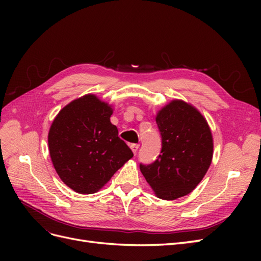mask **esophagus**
Instances as JSON below:
<instances>
[{"label":"esophagus","instance_id":"obj_1","mask_svg":"<svg viewBox=\"0 0 261 261\" xmlns=\"http://www.w3.org/2000/svg\"><path fill=\"white\" fill-rule=\"evenodd\" d=\"M130 149H132V151L136 154L137 151H138V149H139V145L138 144H132Z\"/></svg>","mask_w":261,"mask_h":261}]
</instances>
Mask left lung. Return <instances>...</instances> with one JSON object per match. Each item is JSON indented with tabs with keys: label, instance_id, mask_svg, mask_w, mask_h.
Segmentation results:
<instances>
[{
	"label": "left lung",
	"instance_id": "8db88e82",
	"mask_svg": "<svg viewBox=\"0 0 261 261\" xmlns=\"http://www.w3.org/2000/svg\"><path fill=\"white\" fill-rule=\"evenodd\" d=\"M161 152L151 164L139 165L148 184L161 199L173 200L194 191L212 160L209 125L198 110L173 100L156 114Z\"/></svg>",
	"mask_w": 261,
	"mask_h": 261
}]
</instances>
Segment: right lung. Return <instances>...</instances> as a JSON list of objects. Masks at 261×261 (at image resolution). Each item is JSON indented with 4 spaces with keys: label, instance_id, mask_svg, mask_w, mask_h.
<instances>
[{
    "label": "right lung",
    "instance_id": "1",
    "mask_svg": "<svg viewBox=\"0 0 261 261\" xmlns=\"http://www.w3.org/2000/svg\"><path fill=\"white\" fill-rule=\"evenodd\" d=\"M112 113L111 106L86 94L63 108L51 125L48 141L54 169L76 193L98 192L134 155L110 122Z\"/></svg>",
    "mask_w": 261,
    "mask_h": 261
}]
</instances>
